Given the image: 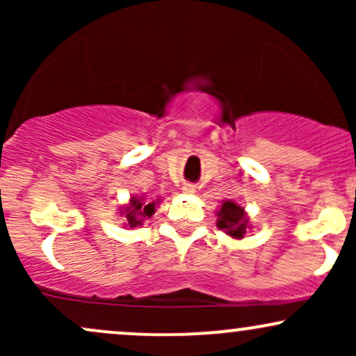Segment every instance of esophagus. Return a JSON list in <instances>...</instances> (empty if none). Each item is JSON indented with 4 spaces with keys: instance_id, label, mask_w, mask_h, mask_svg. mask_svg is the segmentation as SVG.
Returning <instances> with one entry per match:
<instances>
[{
    "instance_id": "34e87169",
    "label": "esophagus",
    "mask_w": 356,
    "mask_h": 356,
    "mask_svg": "<svg viewBox=\"0 0 356 356\" xmlns=\"http://www.w3.org/2000/svg\"><path fill=\"white\" fill-rule=\"evenodd\" d=\"M182 192H184V194H194L195 186H192V184H184Z\"/></svg>"
}]
</instances>
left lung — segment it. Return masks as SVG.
<instances>
[{"label": "left lung", "instance_id": "obj_1", "mask_svg": "<svg viewBox=\"0 0 356 356\" xmlns=\"http://www.w3.org/2000/svg\"><path fill=\"white\" fill-rule=\"evenodd\" d=\"M218 227L232 238H244L248 229V218L244 209L232 201H224L218 211Z\"/></svg>", "mask_w": 356, "mask_h": 356}]
</instances>
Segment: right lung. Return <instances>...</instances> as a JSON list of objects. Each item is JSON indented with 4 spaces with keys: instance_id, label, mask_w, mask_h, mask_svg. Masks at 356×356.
<instances>
[{
    "instance_id": "right-lung-1",
    "label": "right lung",
    "mask_w": 356,
    "mask_h": 356,
    "mask_svg": "<svg viewBox=\"0 0 356 356\" xmlns=\"http://www.w3.org/2000/svg\"><path fill=\"white\" fill-rule=\"evenodd\" d=\"M124 218L130 227L142 226L144 219L150 218L155 212V201H145V197H132L130 204L125 207Z\"/></svg>"
}]
</instances>
